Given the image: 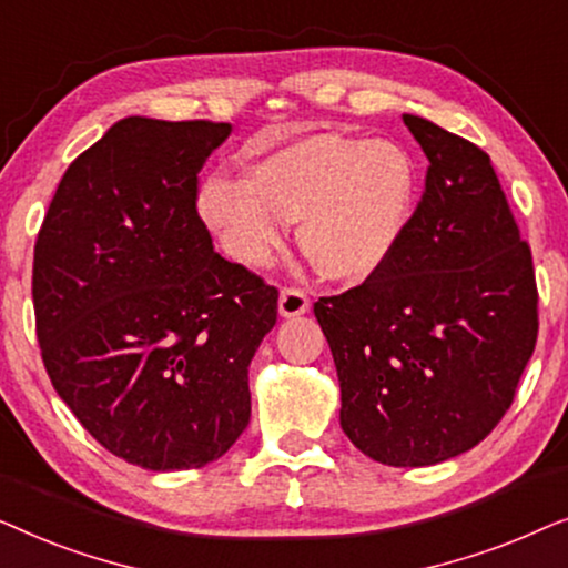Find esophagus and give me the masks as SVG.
<instances>
[{"instance_id": "34e87169", "label": "esophagus", "mask_w": 568, "mask_h": 568, "mask_svg": "<svg viewBox=\"0 0 568 568\" xmlns=\"http://www.w3.org/2000/svg\"><path fill=\"white\" fill-rule=\"evenodd\" d=\"M310 310V297L297 286H286L282 290V297H278V313L284 317H297L305 315Z\"/></svg>"}]
</instances>
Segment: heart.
<instances>
[{
  "label": "heart",
  "instance_id": "obj_1",
  "mask_svg": "<svg viewBox=\"0 0 568 568\" xmlns=\"http://www.w3.org/2000/svg\"><path fill=\"white\" fill-rule=\"evenodd\" d=\"M414 193V162L398 144L323 131L266 152L247 178H204L196 209L243 266H268L297 222L300 251L317 274L362 284L398 251Z\"/></svg>",
  "mask_w": 568,
  "mask_h": 568
}]
</instances>
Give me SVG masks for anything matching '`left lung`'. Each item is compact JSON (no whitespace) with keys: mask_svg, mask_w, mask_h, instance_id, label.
Instances as JSON below:
<instances>
[{"mask_svg":"<svg viewBox=\"0 0 568 568\" xmlns=\"http://www.w3.org/2000/svg\"><path fill=\"white\" fill-rule=\"evenodd\" d=\"M429 160L385 268L315 302L341 383V429L364 455L422 468L476 447L515 400L538 341V286L491 158L403 115Z\"/></svg>","mask_w":568,"mask_h":568,"instance_id":"left-lung-1","label":"left lung"}]
</instances>
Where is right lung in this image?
<instances>
[{"label": "right lung", "instance_id": "add662e5", "mask_svg": "<svg viewBox=\"0 0 568 568\" xmlns=\"http://www.w3.org/2000/svg\"><path fill=\"white\" fill-rule=\"evenodd\" d=\"M230 123L131 115L67 168L33 255L36 336L59 398L108 453L204 468L251 422L247 367L278 290L214 253L199 170Z\"/></svg>", "mask_w": 568, "mask_h": 568}]
</instances>
